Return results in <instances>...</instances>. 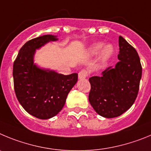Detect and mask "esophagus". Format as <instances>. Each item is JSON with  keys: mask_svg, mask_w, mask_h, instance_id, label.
<instances>
[{"mask_svg": "<svg viewBox=\"0 0 151 151\" xmlns=\"http://www.w3.org/2000/svg\"><path fill=\"white\" fill-rule=\"evenodd\" d=\"M88 76V72L87 70H81L78 74V78L80 80H82V79H85L86 77Z\"/></svg>", "mask_w": 151, "mask_h": 151, "instance_id": "34e87169", "label": "esophagus"}]
</instances>
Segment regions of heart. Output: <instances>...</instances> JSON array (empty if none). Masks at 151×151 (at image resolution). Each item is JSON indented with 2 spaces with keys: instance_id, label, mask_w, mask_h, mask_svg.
I'll return each mask as SVG.
<instances>
[{
  "instance_id": "1",
  "label": "heart",
  "mask_w": 151,
  "mask_h": 151,
  "mask_svg": "<svg viewBox=\"0 0 151 151\" xmlns=\"http://www.w3.org/2000/svg\"><path fill=\"white\" fill-rule=\"evenodd\" d=\"M103 46H104V44L102 43H100V42L93 43L88 49V52L90 55H96L101 50ZM113 53H114V48H113V47L111 44H108V45L104 46L103 50H101V52H100V56H99L100 61L101 62H107L111 58Z\"/></svg>"
}]
</instances>
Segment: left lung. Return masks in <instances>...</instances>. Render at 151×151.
Returning a JSON list of instances; mask_svg holds the SVG:
<instances>
[{
    "mask_svg": "<svg viewBox=\"0 0 151 151\" xmlns=\"http://www.w3.org/2000/svg\"><path fill=\"white\" fill-rule=\"evenodd\" d=\"M119 62L89 79V101L98 114L103 117L120 116L129 109L138 96L142 68L135 49L123 37H119Z\"/></svg>",
    "mask_w": 151,
    "mask_h": 151,
    "instance_id": "left-lung-1",
    "label": "left lung"
}]
</instances>
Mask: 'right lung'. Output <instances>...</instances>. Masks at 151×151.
Listing matches in <instances>:
<instances>
[{"label": "right lung", "instance_id": "right-lung-1", "mask_svg": "<svg viewBox=\"0 0 151 151\" xmlns=\"http://www.w3.org/2000/svg\"><path fill=\"white\" fill-rule=\"evenodd\" d=\"M56 40L57 36L51 35L28 40L20 49L13 63L16 98L28 114L38 119H50L60 112L78 78L77 73L64 75L40 68L34 63L36 50Z\"/></svg>", "mask_w": 151, "mask_h": 151}]
</instances>
